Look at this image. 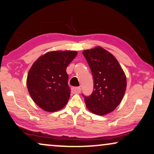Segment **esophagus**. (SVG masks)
Listing matches in <instances>:
<instances>
[{"mask_svg":"<svg viewBox=\"0 0 154 154\" xmlns=\"http://www.w3.org/2000/svg\"><path fill=\"white\" fill-rule=\"evenodd\" d=\"M72 93H74V94H79L81 91V87H72Z\"/></svg>","mask_w":154,"mask_h":154,"instance_id":"obj_1","label":"esophagus"}]
</instances>
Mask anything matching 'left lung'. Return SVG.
I'll return each instance as SVG.
<instances>
[{
  "instance_id": "8db88e82",
  "label": "left lung",
  "mask_w": 154,
  "mask_h": 154,
  "mask_svg": "<svg viewBox=\"0 0 154 154\" xmlns=\"http://www.w3.org/2000/svg\"><path fill=\"white\" fill-rule=\"evenodd\" d=\"M94 79V90L85 95L88 109L97 115L112 112L122 102L126 88V78L117 60L101 47L82 52Z\"/></svg>"
}]
</instances>
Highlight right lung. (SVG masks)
<instances>
[{
    "label": "right lung",
    "instance_id": "add662e5",
    "mask_svg": "<svg viewBox=\"0 0 154 154\" xmlns=\"http://www.w3.org/2000/svg\"><path fill=\"white\" fill-rule=\"evenodd\" d=\"M76 51H52L40 57L27 77V87L34 102L46 112L63 109L70 97L66 68L77 56Z\"/></svg>",
    "mask_w": 154,
    "mask_h": 154
}]
</instances>
